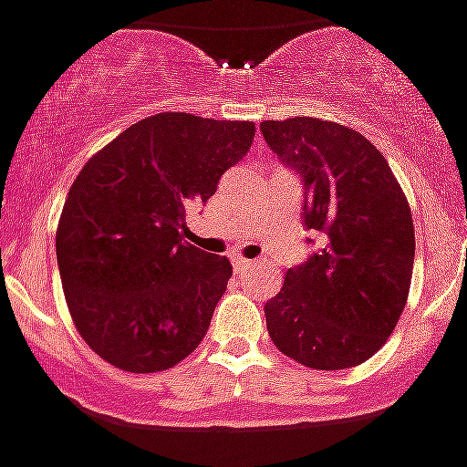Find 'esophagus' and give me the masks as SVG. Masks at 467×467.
<instances>
[{"label":"esophagus","instance_id":"1","mask_svg":"<svg viewBox=\"0 0 467 467\" xmlns=\"http://www.w3.org/2000/svg\"><path fill=\"white\" fill-rule=\"evenodd\" d=\"M233 265H234V270H237V273H249V270H252L254 265H256V261H249V258L234 256Z\"/></svg>","mask_w":467,"mask_h":467}]
</instances>
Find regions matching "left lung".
Wrapping results in <instances>:
<instances>
[{
    "mask_svg": "<svg viewBox=\"0 0 467 467\" xmlns=\"http://www.w3.org/2000/svg\"><path fill=\"white\" fill-rule=\"evenodd\" d=\"M261 132L304 180L306 227L327 234L265 304L270 339L316 370L360 366L385 347L409 299V199L378 147L347 125L294 116L264 120Z\"/></svg>",
    "mask_w": 467,
    "mask_h": 467,
    "instance_id": "left-lung-1",
    "label": "left lung"
}]
</instances>
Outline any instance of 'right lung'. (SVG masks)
Listing matches in <instances>:
<instances>
[{"label": "right lung", "mask_w": 467, "mask_h": 467, "mask_svg": "<svg viewBox=\"0 0 467 467\" xmlns=\"http://www.w3.org/2000/svg\"><path fill=\"white\" fill-rule=\"evenodd\" d=\"M252 120L163 111L82 166L57 227L76 330L125 373H161L202 344L233 275L225 256L182 242L190 206L249 151Z\"/></svg>", "instance_id": "obj_1"}]
</instances>
